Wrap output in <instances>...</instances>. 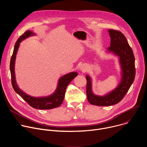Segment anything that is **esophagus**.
<instances>
[{"instance_id": "obj_1", "label": "esophagus", "mask_w": 147, "mask_h": 147, "mask_svg": "<svg viewBox=\"0 0 147 147\" xmlns=\"http://www.w3.org/2000/svg\"><path fill=\"white\" fill-rule=\"evenodd\" d=\"M80 70L82 72H85V71H86L87 69H86V67L84 65H82V66H81L80 67Z\"/></svg>"}]
</instances>
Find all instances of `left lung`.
I'll return each instance as SVG.
<instances>
[{
	"instance_id": "1",
	"label": "left lung",
	"mask_w": 147,
	"mask_h": 147,
	"mask_svg": "<svg viewBox=\"0 0 147 147\" xmlns=\"http://www.w3.org/2000/svg\"><path fill=\"white\" fill-rule=\"evenodd\" d=\"M111 36V47L108 48L119 57L121 68V80L113 91L105 96H98L92 91L91 80L89 76L87 79V96L88 102L94 105L100 107L112 106L119 103L127 94L133 84L136 75L135 58L133 52L125 36L119 31L108 30Z\"/></svg>"
}]
</instances>
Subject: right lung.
Returning a JSON list of instances; mask_svg holds the SVG:
<instances>
[{"label": "right lung", "mask_w": 147, "mask_h": 147, "mask_svg": "<svg viewBox=\"0 0 147 147\" xmlns=\"http://www.w3.org/2000/svg\"><path fill=\"white\" fill-rule=\"evenodd\" d=\"M35 35L34 33L30 31H26L22 35H21L17 39L15 44L13 55L10 59V69L11 77V84L14 90L22 97L30 105L38 109H51L56 108L60 106L65 98V95L66 88L69 83L73 80L77 75L76 72H71L61 77L59 80L58 85L55 92L50 96L47 97L35 98L31 96L21 90L17 86L16 81L15 73H14V64L16 54L20 45V43L22 40Z\"/></svg>", "instance_id": "1"}]
</instances>
